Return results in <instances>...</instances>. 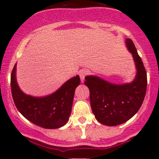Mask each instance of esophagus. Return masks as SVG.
<instances>
[{"label":"esophagus","instance_id":"1","mask_svg":"<svg viewBox=\"0 0 159 159\" xmlns=\"http://www.w3.org/2000/svg\"><path fill=\"white\" fill-rule=\"evenodd\" d=\"M88 74H89V71H88L87 70H80L79 76H80V78H81V82H84V78H85L86 75H88Z\"/></svg>","mask_w":159,"mask_h":159}]
</instances>
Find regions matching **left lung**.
<instances>
[{
	"instance_id": "obj_1",
	"label": "left lung",
	"mask_w": 159,
	"mask_h": 159,
	"mask_svg": "<svg viewBox=\"0 0 159 159\" xmlns=\"http://www.w3.org/2000/svg\"><path fill=\"white\" fill-rule=\"evenodd\" d=\"M126 45L134 57L137 75L130 84H114L98 77H85L84 84L90 91L91 107L102 124L115 126L125 123L138 112L147 89V73L134 43L126 39Z\"/></svg>"
}]
</instances>
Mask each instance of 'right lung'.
I'll return each instance as SVG.
<instances>
[{
	"instance_id": "1",
	"label": "right lung",
	"mask_w": 159,
	"mask_h": 159,
	"mask_svg": "<svg viewBox=\"0 0 159 159\" xmlns=\"http://www.w3.org/2000/svg\"><path fill=\"white\" fill-rule=\"evenodd\" d=\"M16 65L11 75V88L16 108L26 119L44 129H54L68 122L71 112L75 89L80 77L70 78L57 91L46 97L35 98L22 92L17 84Z\"/></svg>"
}]
</instances>
